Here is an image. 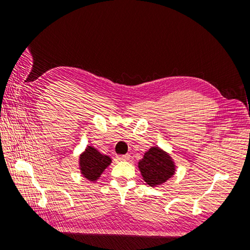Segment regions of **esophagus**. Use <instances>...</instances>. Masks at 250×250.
<instances>
[{
  "mask_svg": "<svg viewBox=\"0 0 250 250\" xmlns=\"http://www.w3.org/2000/svg\"><path fill=\"white\" fill-rule=\"evenodd\" d=\"M129 158H130V155H129V154L119 155V156H118V160L121 161V162H127V161H129Z\"/></svg>",
  "mask_w": 250,
  "mask_h": 250,
  "instance_id": "1",
  "label": "esophagus"
}]
</instances>
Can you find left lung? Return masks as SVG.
<instances>
[{"label":"left lung","mask_w":250,"mask_h":250,"mask_svg":"<svg viewBox=\"0 0 250 250\" xmlns=\"http://www.w3.org/2000/svg\"><path fill=\"white\" fill-rule=\"evenodd\" d=\"M138 166L144 181L152 188L166 183L176 171V165L172 156L157 146L146 151Z\"/></svg>","instance_id":"8db88e82"}]
</instances>
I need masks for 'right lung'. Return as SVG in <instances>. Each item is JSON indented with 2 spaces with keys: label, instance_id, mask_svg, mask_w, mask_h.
I'll use <instances>...</instances> for the list:
<instances>
[{
  "label": "right lung",
  "instance_id": "1",
  "mask_svg": "<svg viewBox=\"0 0 250 250\" xmlns=\"http://www.w3.org/2000/svg\"><path fill=\"white\" fill-rule=\"evenodd\" d=\"M110 164L111 158L99 152L94 146H86L84 151L79 155L80 173L90 183H96Z\"/></svg>",
  "mask_w": 250,
  "mask_h": 250
}]
</instances>
